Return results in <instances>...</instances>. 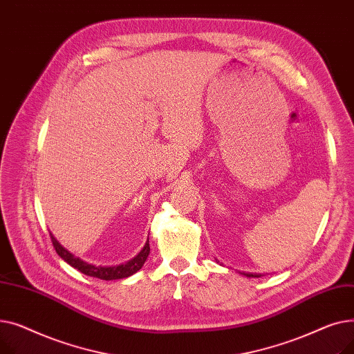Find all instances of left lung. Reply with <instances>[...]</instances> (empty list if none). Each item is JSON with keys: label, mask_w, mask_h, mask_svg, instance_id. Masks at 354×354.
Segmentation results:
<instances>
[{"label": "left lung", "mask_w": 354, "mask_h": 354, "mask_svg": "<svg viewBox=\"0 0 354 354\" xmlns=\"http://www.w3.org/2000/svg\"><path fill=\"white\" fill-rule=\"evenodd\" d=\"M247 277H261V274H254V272H247Z\"/></svg>", "instance_id": "obj_1"}]
</instances>
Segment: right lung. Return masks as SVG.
I'll return each instance as SVG.
<instances>
[{
	"mask_svg": "<svg viewBox=\"0 0 354 354\" xmlns=\"http://www.w3.org/2000/svg\"><path fill=\"white\" fill-rule=\"evenodd\" d=\"M50 238H51V243H53L55 252H57L67 264H70L73 268L79 270L80 272H83L86 275L96 277V278H100V280H106V281L120 280V278H126L129 275H133L135 272H138L143 267L146 258L149 255V251H151V247H149V239H147V243L145 244L143 250L135 258L127 261L126 264L116 266V267H96V266L84 263L83 259H80L77 257H74L71 252H68L66 248H63L59 244V241L55 239L51 234H50Z\"/></svg>",
	"mask_w": 354,
	"mask_h": 354,
	"instance_id": "right-lung-1",
	"label": "right lung"
}]
</instances>
